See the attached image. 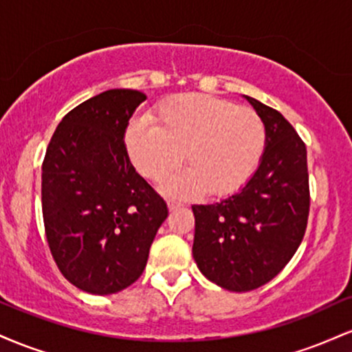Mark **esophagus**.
Listing matches in <instances>:
<instances>
[{
    "label": "esophagus",
    "mask_w": 352,
    "mask_h": 352,
    "mask_svg": "<svg viewBox=\"0 0 352 352\" xmlns=\"http://www.w3.org/2000/svg\"><path fill=\"white\" fill-rule=\"evenodd\" d=\"M167 205H168V210H170V212H173V210H179L182 207L180 201H175V200H168Z\"/></svg>",
    "instance_id": "esophagus-1"
}]
</instances>
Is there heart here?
<instances>
[{"mask_svg": "<svg viewBox=\"0 0 352 352\" xmlns=\"http://www.w3.org/2000/svg\"><path fill=\"white\" fill-rule=\"evenodd\" d=\"M157 124L134 119L124 147L137 172L162 180L184 160L190 164L162 184L179 199L210 193L227 197L252 179L265 151L263 120L252 109L207 94H180L153 111Z\"/></svg>", "mask_w": 352, "mask_h": 352, "instance_id": "obj_1", "label": "heart"}]
</instances>
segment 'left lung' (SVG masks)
<instances>
[{"instance_id": "obj_1", "label": "left lung", "mask_w": 352, "mask_h": 352, "mask_svg": "<svg viewBox=\"0 0 352 352\" xmlns=\"http://www.w3.org/2000/svg\"><path fill=\"white\" fill-rule=\"evenodd\" d=\"M243 98L265 124L260 164L233 195L192 207L197 266L207 280L236 293L260 288L285 268L301 245L309 213L306 145L280 112Z\"/></svg>"}]
</instances>
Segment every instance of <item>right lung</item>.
Listing matches in <instances>:
<instances>
[{"mask_svg": "<svg viewBox=\"0 0 352 352\" xmlns=\"http://www.w3.org/2000/svg\"><path fill=\"white\" fill-rule=\"evenodd\" d=\"M147 96L109 89L60 120L43 162V218L52 258L91 294L122 292L147 265L167 205L135 172L124 131Z\"/></svg>", "mask_w": 352, "mask_h": 352, "instance_id": "obj_1", "label": "right lung"}]
</instances>
